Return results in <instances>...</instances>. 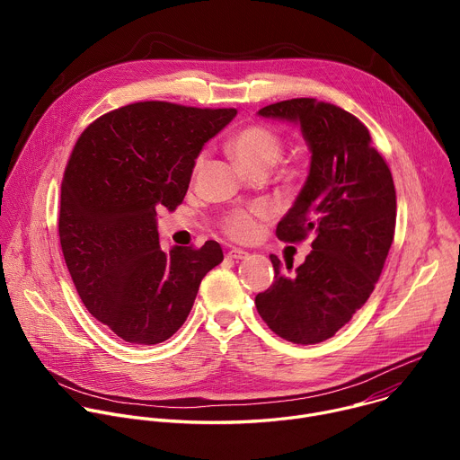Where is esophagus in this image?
Segmentation results:
<instances>
[{"instance_id":"34e87169","label":"esophagus","mask_w":460,"mask_h":460,"mask_svg":"<svg viewBox=\"0 0 460 460\" xmlns=\"http://www.w3.org/2000/svg\"><path fill=\"white\" fill-rule=\"evenodd\" d=\"M247 251H243V249H240V247H233L231 251H227V256L229 258H236V260H243V258H247Z\"/></svg>"}]
</instances>
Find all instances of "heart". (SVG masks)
Segmentation results:
<instances>
[{
	"label": "heart",
	"instance_id": "1",
	"mask_svg": "<svg viewBox=\"0 0 460 460\" xmlns=\"http://www.w3.org/2000/svg\"><path fill=\"white\" fill-rule=\"evenodd\" d=\"M236 164L249 174L268 172L284 153L282 137L264 123H251L234 133L227 144ZM204 153L196 156L192 171L204 165ZM291 176V172H288ZM266 209L254 206L251 209H233L222 220V229L234 240H249L256 231V217H264Z\"/></svg>",
	"mask_w": 460,
	"mask_h": 460
}]
</instances>
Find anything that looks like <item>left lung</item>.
I'll use <instances>...</instances> for the list:
<instances>
[{"mask_svg": "<svg viewBox=\"0 0 460 460\" xmlns=\"http://www.w3.org/2000/svg\"><path fill=\"white\" fill-rule=\"evenodd\" d=\"M260 116L300 123L311 167L277 236L313 251L293 271L271 254L275 282L254 298L279 337L293 344L332 339L375 289L397 220V192L367 127L351 112L314 98H293L258 111Z\"/></svg>", "mask_w": 460, "mask_h": 460, "instance_id": "8db88e82", "label": "left lung"}]
</instances>
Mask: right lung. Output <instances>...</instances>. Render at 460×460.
I'll return each mask as SVG.
<instances>
[{"label":"right lung","mask_w":460,"mask_h":460,"mask_svg":"<svg viewBox=\"0 0 460 460\" xmlns=\"http://www.w3.org/2000/svg\"><path fill=\"white\" fill-rule=\"evenodd\" d=\"M234 116L138 102L94 119L73 149L59 199L63 258L89 313L128 344L172 337L224 260L215 240L164 251L156 213L183 202L196 156Z\"/></svg>","instance_id":"obj_1"}]
</instances>
